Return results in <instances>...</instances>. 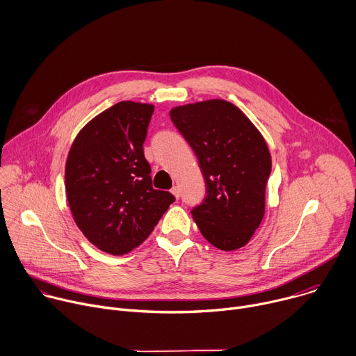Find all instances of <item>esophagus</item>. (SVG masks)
Returning a JSON list of instances; mask_svg holds the SVG:
<instances>
[{"label": "esophagus", "mask_w": 356, "mask_h": 356, "mask_svg": "<svg viewBox=\"0 0 356 356\" xmlns=\"http://www.w3.org/2000/svg\"><path fill=\"white\" fill-rule=\"evenodd\" d=\"M171 192H172V195H174L177 199L179 197V193H181V192H179V188H178V186H174V188L171 189Z\"/></svg>", "instance_id": "1"}]
</instances>
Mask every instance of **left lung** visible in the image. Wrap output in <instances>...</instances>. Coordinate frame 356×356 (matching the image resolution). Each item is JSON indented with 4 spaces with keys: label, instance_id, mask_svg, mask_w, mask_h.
<instances>
[{
    "label": "left lung",
    "instance_id": "1",
    "mask_svg": "<svg viewBox=\"0 0 356 356\" xmlns=\"http://www.w3.org/2000/svg\"><path fill=\"white\" fill-rule=\"evenodd\" d=\"M170 116L195 152L206 182L192 218L219 250L244 247L265 215L272 159L255 124L234 104L207 99L175 106Z\"/></svg>",
    "mask_w": 356,
    "mask_h": 356
}]
</instances>
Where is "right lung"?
Segmentation results:
<instances>
[{
	"label": "right lung",
	"instance_id": "1",
	"mask_svg": "<svg viewBox=\"0 0 356 356\" xmlns=\"http://www.w3.org/2000/svg\"><path fill=\"white\" fill-rule=\"evenodd\" d=\"M154 105L122 101L92 118L65 161V195L87 240L123 255L143 243L175 197L152 185L143 143Z\"/></svg>",
	"mask_w": 356,
	"mask_h": 356
}]
</instances>
